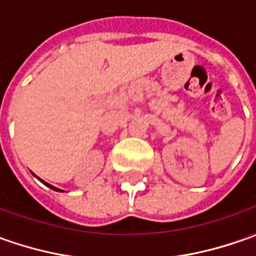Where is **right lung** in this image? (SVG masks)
<instances>
[{"mask_svg":"<svg viewBox=\"0 0 256 256\" xmlns=\"http://www.w3.org/2000/svg\"><path fill=\"white\" fill-rule=\"evenodd\" d=\"M42 182H43V180H42ZM43 184H44V185H46V186H48V188H52V189H54V190H60V189H57V188H54V186H52V185H48V184H46V182H43Z\"/></svg>","mask_w":256,"mask_h":256,"instance_id":"1","label":"right lung"}]
</instances>
